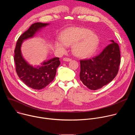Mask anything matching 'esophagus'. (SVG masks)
<instances>
[{
	"mask_svg": "<svg viewBox=\"0 0 135 135\" xmlns=\"http://www.w3.org/2000/svg\"><path fill=\"white\" fill-rule=\"evenodd\" d=\"M63 60H64V61H65L69 62V61H71V59H70V58H68V57H64V58L63 59Z\"/></svg>",
	"mask_w": 135,
	"mask_h": 135,
	"instance_id": "esophagus-1",
	"label": "esophagus"
}]
</instances>
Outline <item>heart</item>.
<instances>
[{"label": "heart", "mask_w": 135, "mask_h": 135, "mask_svg": "<svg viewBox=\"0 0 135 135\" xmlns=\"http://www.w3.org/2000/svg\"><path fill=\"white\" fill-rule=\"evenodd\" d=\"M61 40L55 42L56 49L65 52L68 45H73V52L80 57L91 56L99 44L98 36L85 28L71 27L65 29L61 34Z\"/></svg>", "instance_id": "1"}]
</instances>
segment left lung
<instances>
[{"mask_svg": "<svg viewBox=\"0 0 135 135\" xmlns=\"http://www.w3.org/2000/svg\"><path fill=\"white\" fill-rule=\"evenodd\" d=\"M98 55L80 61L81 81L90 90H95L110 82L117 76L121 62L119 45L110 40Z\"/></svg>", "mask_w": 135, "mask_h": 135, "instance_id": "1", "label": "left lung"}]
</instances>
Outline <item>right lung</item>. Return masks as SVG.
<instances>
[{"label":"right lung","mask_w":135,"mask_h":135,"mask_svg":"<svg viewBox=\"0 0 135 135\" xmlns=\"http://www.w3.org/2000/svg\"><path fill=\"white\" fill-rule=\"evenodd\" d=\"M49 23L37 22L21 35L17 41L14 51V61L16 71L19 78L28 86L36 90L45 88L52 82L56 74V69L60 64L59 57H53L44 61L40 66L33 67L30 65L22 56L21 47L25 40L33 37L35 35Z\"/></svg>","instance_id":"add662e5"}]
</instances>
